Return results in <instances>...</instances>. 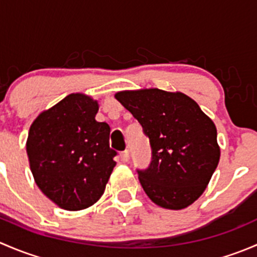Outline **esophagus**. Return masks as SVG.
Listing matches in <instances>:
<instances>
[{"label":"esophagus","instance_id":"esophagus-1","mask_svg":"<svg viewBox=\"0 0 257 257\" xmlns=\"http://www.w3.org/2000/svg\"><path fill=\"white\" fill-rule=\"evenodd\" d=\"M120 160L123 163H126L129 160V150H124L120 153Z\"/></svg>","mask_w":257,"mask_h":257}]
</instances>
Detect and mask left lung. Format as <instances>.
I'll return each instance as SVG.
<instances>
[{"label":"left lung","mask_w":257,"mask_h":257,"mask_svg":"<svg viewBox=\"0 0 257 257\" xmlns=\"http://www.w3.org/2000/svg\"><path fill=\"white\" fill-rule=\"evenodd\" d=\"M115 99L142 124L152 147L148 169L138 170L150 200L181 210L198 200L220 159L214 121L181 92L121 90Z\"/></svg>","instance_id":"obj_1"}]
</instances>
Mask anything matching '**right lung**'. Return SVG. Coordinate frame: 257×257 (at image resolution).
<instances>
[{
    "label": "right lung",
    "mask_w": 257,
    "mask_h": 257,
    "mask_svg": "<svg viewBox=\"0 0 257 257\" xmlns=\"http://www.w3.org/2000/svg\"><path fill=\"white\" fill-rule=\"evenodd\" d=\"M98 109L92 97L72 93L40 113L28 132L26 148L36 184L64 210L97 203L116 164L109 125L95 120Z\"/></svg>",
    "instance_id": "obj_1"
}]
</instances>
